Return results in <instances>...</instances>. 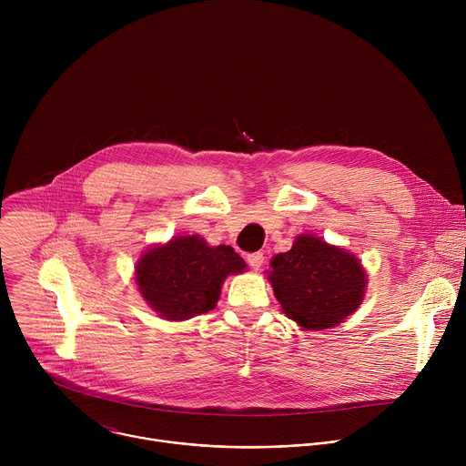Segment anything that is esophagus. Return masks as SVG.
<instances>
[{"mask_svg":"<svg viewBox=\"0 0 466 466\" xmlns=\"http://www.w3.org/2000/svg\"><path fill=\"white\" fill-rule=\"evenodd\" d=\"M247 261H248V265H250L254 271H258L261 265H263V254L261 252H252V254L247 256Z\"/></svg>","mask_w":466,"mask_h":466,"instance_id":"34e87169","label":"esophagus"}]
</instances>
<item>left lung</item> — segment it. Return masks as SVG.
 Listing matches in <instances>:
<instances>
[{"label": "left lung", "instance_id": "obj_1", "mask_svg": "<svg viewBox=\"0 0 466 466\" xmlns=\"http://www.w3.org/2000/svg\"><path fill=\"white\" fill-rule=\"evenodd\" d=\"M269 282L284 313L302 329L338 326L365 297L367 273L345 248L300 234L271 259Z\"/></svg>", "mask_w": 466, "mask_h": 466}]
</instances>
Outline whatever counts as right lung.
Returning <instances> with one entry per match:
<instances>
[{
	"label": "right lung",
	"instance_id": "obj_1",
	"mask_svg": "<svg viewBox=\"0 0 466 466\" xmlns=\"http://www.w3.org/2000/svg\"><path fill=\"white\" fill-rule=\"evenodd\" d=\"M245 269L243 258L232 247H210L193 234L146 250L135 275L149 308L166 320H186L214 309L225 279Z\"/></svg>",
	"mask_w": 466,
	"mask_h": 466
}]
</instances>
